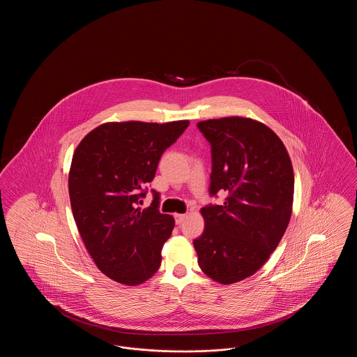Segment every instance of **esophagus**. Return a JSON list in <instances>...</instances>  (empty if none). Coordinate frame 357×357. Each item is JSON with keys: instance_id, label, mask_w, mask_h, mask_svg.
Instances as JSON below:
<instances>
[{"instance_id": "obj_1", "label": "esophagus", "mask_w": 357, "mask_h": 357, "mask_svg": "<svg viewBox=\"0 0 357 357\" xmlns=\"http://www.w3.org/2000/svg\"><path fill=\"white\" fill-rule=\"evenodd\" d=\"M174 220H175L176 225H181L182 222L186 220V214H175V215H174Z\"/></svg>"}]
</instances>
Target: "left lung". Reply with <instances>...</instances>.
Returning <instances> with one entry per match:
<instances>
[{
    "mask_svg": "<svg viewBox=\"0 0 357 357\" xmlns=\"http://www.w3.org/2000/svg\"><path fill=\"white\" fill-rule=\"evenodd\" d=\"M211 147L210 197L204 230L192 241L198 264L220 284L238 282L268 261L288 227L294 175L288 151L269 127L245 118L197 124Z\"/></svg>",
    "mask_w": 357,
    "mask_h": 357,
    "instance_id": "1",
    "label": "left lung"
}]
</instances>
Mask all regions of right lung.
<instances>
[{"instance_id": "1", "label": "right lung", "mask_w": 357, "mask_h": 357, "mask_svg": "<svg viewBox=\"0 0 357 357\" xmlns=\"http://www.w3.org/2000/svg\"><path fill=\"white\" fill-rule=\"evenodd\" d=\"M188 120L165 124L107 123L77 146L69 171L73 218L88 253L109 278L137 285L153 277L162 262L174 218L151 206L140 210L163 153L188 127Z\"/></svg>"}]
</instances>
